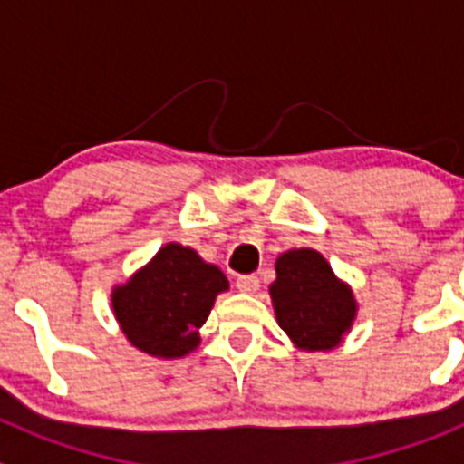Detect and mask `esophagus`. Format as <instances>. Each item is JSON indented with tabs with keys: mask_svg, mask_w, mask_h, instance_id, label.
<instances>
[{
	"mask_svg": "<svg viewBox=\"0 0 464 464\" xmlns=\"http://www.w3.org/2000/svg\"><path fill=\"white\" fill-rule=\"evenodd\" d=\"M236 287L240 289V292H245V294H256V292H258V287H260V278H258V276H254V274L237 276Z\"/></svg>",
	"mask_w": 464,
	"mask_h": 464,
	"instance_id": "obj_1",
	"label": "esophagus"
}]
</instances>
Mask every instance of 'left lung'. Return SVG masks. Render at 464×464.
Returning <instances> with one entry per match:
<instances>
[{
  "label": "left lung",
  "mask_w": 464,
  "mask_h": 464,
  "mask_svg": "<svg viewBox=\"0 0 464 464\" xmlns=\"http://www.w3.org/2000/svg\"><path fill=\"white\" fill-rule=\"evenodd\" d=\"M271 285L278 325L303 350H330L350 330L357 303L319 251L294 249L276 262Z\"/></svg>",
  "instance_id": "1"
}]
</instances>
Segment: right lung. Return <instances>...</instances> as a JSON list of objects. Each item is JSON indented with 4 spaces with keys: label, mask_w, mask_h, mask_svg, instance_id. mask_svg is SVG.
<instances>
[{
    "label": "right lung",
    "mask_w": 464,
    "mask_h": 464,
    "mask_svg": "<svg viewBox=\"0 0 464 464\" xmlns=\"http://www.w3.org/2000/svg\"><path fill=\"white\" fill-rule=\"evenodd\" d=\"M228 280L188 246L170 242L128 285L114 289L111 305L123 334L152 357H184L198 348V330Z\"/></svg>",
    "instance_id": "1"
}]
</instances>
